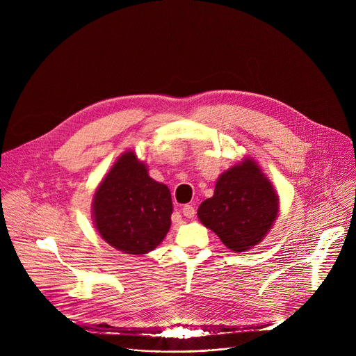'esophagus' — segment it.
Wrapping results in <instances>:
<instances>
[{
    "mask_svg": "<svg viewBox=\"0 0 356 356\" xmlns=\"http://www.w3.org/2000/svg\"><path fill=\"white\" fill-rule=\"evenodd\" d=\"M181 213H183V216H184V217H187V218H193V217H194V214H195V210H194V207H193V206L186 204V206H183Z\"/></svg>",
    "mask_w": 356,
    "mask_h": 356,
    "instance_id": "esophagus-1",
    "label": "esophagus"
}]
</instances>
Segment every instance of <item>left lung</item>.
I'll list each match as a JSON object with an SVG mask.
<instances>
[{
	"instance_id": "obj_1",
	"label": "left lung",
	"mask_w": 356,
	"mask_h": 356,
	"mask_svg": "<svg viewBox=\"0 0 356 356\" xmlns=\"http://www.w3.org/2000/svg\"><path fill=\"white\" fill-rule=\"evenodd\" d=\"M277 195L258 165L245 159L222 173L214 195L198 207V218L222 243L245 252L264 239L277 216Z\"/></svg>"
}]
</instances>
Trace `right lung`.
Listing matches in <instances>:
<instances>
[{
  "instance_id": "right-lung-1",
  "label": "right lung",
  "mask_w": 356,
  "mask_h": 356,
  "mask_svg": "<svg viewBox=\"0 0 356 356\" xmlns=\"http://www.w3.org/2000/svg\"><path fill=\"white\" fill-rule=\"evenodd\" d=\"M168 186L150 179L134 152H127L99 184L92 202L95 228L106 242L131 255L154 250L170 228Z\"/></svg>"
}]
</instances>
